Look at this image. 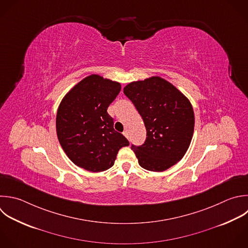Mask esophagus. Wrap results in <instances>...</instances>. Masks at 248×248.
Here are the masks:
<instances>
[{
    "label": "esophagus",
    "instance_id": "1",
    "mask_svg": "<svg viewBox=\"0 0 248 248\" xmlns=\"http://www.w3.org/2000/svg\"><path fill=\"white\" fill-rule=\"evenodd\" d=\"M123 135H124L128 140L130 139V138H129V133H128V131H124V132H123Z\"/></svg>",
    "mask_w": 248,
    "mask_h": 248
}]
</instances>
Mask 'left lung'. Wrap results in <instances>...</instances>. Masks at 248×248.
<instances>
[{"instance_id": "left-lung-1", "label": "left lung", "mask_w": 248, "mask_h": 248, "mask_svg": "<svg viewBox=\"0 0 248 248\" xmlns=\"http://www.w3.org/2000/svg\"><path fill=\"white\" fill-rule=\"evenodd\" d=\"M142 117L146 140L132 144L139 164L151 171H164L186 153L193 137L195 117L189 100L171 83L160 77L134 81L124 87Z\"/></svg>"}]
</instances>
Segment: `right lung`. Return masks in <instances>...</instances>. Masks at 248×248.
<instances>
[{
    "mask_svg": "<svg viewBox=\"0 0 248 248\" xmlns=\"http://www.w3.org/2000/svg\"><path fill=\"white\" fill-rule=\"evenodd\" d=\"M121 90L119 82L91 75L63 98L56 116L59 142L79 168L92 172L111 168L119 149L128 140L113 128L108 106Z\"/></svg>",
    "mask_w": 248,
    "mask_h": 248,
    "instance_id": "obj_1",
    "label": "right lung"
}]
</instances>
